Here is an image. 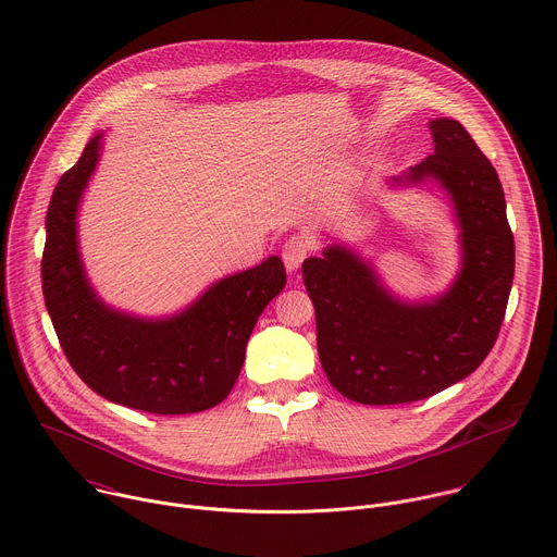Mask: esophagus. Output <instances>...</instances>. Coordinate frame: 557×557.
<instances>
[{"mask_svg": "<svg viewBox=\"0 0 557 557\" xmlns=\"http://www.w3.org/2000/svg\"><path fill=\"white\" fill-rule=\"evenodd\" d=\"M310 253V243L306 236H290L284 247H282V260H284V267L288 273H295L301 262L308 258Z\"/></svg>", "mask_w": 557, "mask_h": 557, "instance_id": "esophagus-1", "label": "esophagus"}]
</instances>
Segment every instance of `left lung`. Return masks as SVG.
Returning a JSON list of instances; mask_svg holds the SVG:
<instances>
[{
    "label": "left lung",
    "mask_w": 557,
    "mask_h": 557,
    "mask_svg": "<svg viewBox=\"0 0 557 557\" xmlns=\"http://www.w3.org/2000/svg\"><path fill=\"white\" fill-rule=\"evenodd\" d=\"M434 153L391 190L436 184L458 227L460 269L421 299L397 295L371 258L334 240L301 273L317 312V347L332 386L356 404L432 397L469 377L491 354L515 280V236L491 160L456 119H432Z\"/></svg>",
    "instance_id": "left-lung-1"
}]
</instances>
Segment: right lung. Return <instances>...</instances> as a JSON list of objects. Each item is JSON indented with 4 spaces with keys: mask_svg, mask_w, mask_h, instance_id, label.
Listing matches in <instances>:
<instances>
[{
    "mask_svg": "<svg viewBox=\"0 0 557 557\" xmlns=\"http://www.w3.org/2000/svg\"><path fill=\"white\" fill-rule=\"evenodd\" d=\"M103 151V129L58 180L40 262L42 297L79 380L99 397L151 414H193L221 404L245 362L258 317L286 286L280 256L212 282L173 314L143 317L106 304L79 251L77 216Z\"/></svg>",
    "mask_w": 557,
    "mask_h": 557,
    "instance_id": "add662e5",
    "label": "right lung"
}]
</instances>
